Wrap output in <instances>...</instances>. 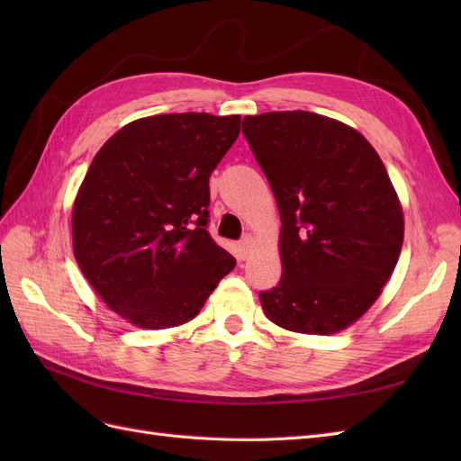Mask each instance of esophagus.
<instances>
[{"instance_id": "obj_1", "label": "esophagus", "mask_w": 461, "mask_h": 461, "mask_svg": "<svg viewBox=\"0 0 461 461\" xmlns=\"http://www.w3.org/2000/svg\"><path fill=\"white\" fill-rule=\"evenodd\" d=\"M254 246H256L254 236L252 234H246L244 239L240 240V244H239V256H240V259H248L249 256H252Z\"/></svg>"}]
</instances>
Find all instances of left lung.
I'll return each mask as SVG.
<instances>
[{"instance_id": "1", "label": "left lung", "mask_w": 461, "mask_h": 461, "mask_svg": "<svg viewBox=\"0 0 461 461\" xmlns=\"http://www.w3.org/2000/svg\"><path fill=\"white\" fill-rule=\"evenodd\" d=\"M242 132L281 213L283 276L261 292L275 325L334 334L354 325L393 275L403 213L379 153L348 124L310 111L248 115Z\"/></svg>"}]
</instances>
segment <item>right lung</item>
<instances>
[{
    "label": "right lung",
    "instance_id": "1",
    "mask_svg": "<svg viewBox=\"0 0 461 461\" xmlns=\"http://www.w3.org/2000/svg\"><path fill=\"white\" fill-rule=\"evenodd\" d=\"M240 121L136 119L95 153L73 203V249L95 294L129 323L151 330L188 323L234 269L205 225L209 176Z\"/></svg>",
    "mask_w": 461,
    "mask_h": 461
}]
</instances>
